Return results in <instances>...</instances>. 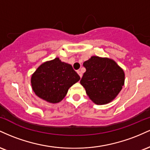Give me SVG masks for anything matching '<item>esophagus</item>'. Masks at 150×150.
I'll return each mask as SVG.
<instances>
[{
    "mask_svg": "<svg viewBox=\"0 0 150 150\" xmlns=\"http://www.w3.org/2000/svg\"><path fill=\"white\" fill-rule=\"evenodd\" d=\"M77 73H78V75H80V77H82V72L80 71V70H77Z\"/></svg>",
    "mask_w": 150,
    "mask_h": 150,
    "instance_id": "34e87169",
    "label": "esophagus"
}]
</instances>
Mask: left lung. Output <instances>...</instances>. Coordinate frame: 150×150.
<instances>
[{
    "mask_svg": "<svg viewBox=\"0 0 150 150\" xmlns=\"http://www.w3.org/2000/svg\"><path fill=\"white\" fill-rule=\"evenodd\" d=\"M86 72L80 80L89 97L97 104L112 101L124 85L123 70L113 60L92 56L84 62Z\"/></svg>",
    "mask_w": 150,
    "mask_h": 150,
    "instance_id": "1",
    "label": "left lung"
}]
</instances>
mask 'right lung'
<instances>
[{
    "mask_svg": "<svg viewBox=\"0 0 150 150\" xmlns=\"http://www.w3.org/2000/svg\"><path fill=\"white\" fill-rule=\"evenodd\" d=\"M80 79L71 65L56 58L37 68L32 75L31 83L38 97L55 104L61 101L66 95L68 89Z\"/></svg>",
    "mask_w": 150,
    "mask_h": 150,
    "instance_id": "right-lung-1",
    "label": "right lung"
}]
</instances>
